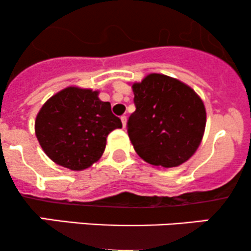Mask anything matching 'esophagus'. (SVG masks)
Here are the masks:
<instances>
[{"label":"esophagus","mask_w":251,"mask_h":251,"mask_svg":"<svg viewBox=\"0 0 251 251\" xmlns=\"http://www.w3.org/2000/svg\"><path fill=\"white\" fill-rule=\"evenodd\" d=\"M121 121H122L123 128H126V116H125V115H123V116H121Z\"/></svg>","instance_id":"esophagus-1"}]
</instances>
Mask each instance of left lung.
<instances>
[{"mask_svg":"<svg viewBox=\"0 0 251 251\" xmlns=\"http://www.w3.org/2000/svg\"><path fill=\"white\" fill-rule=\"evenodd\" d=\"M136 110L128 120L135 151L156 167H178L195 154L205 129L203 101L189 85L162 74L132 84Z\"/></svg>","mask_w":251,"mask_h":251,"instance_id":"1","label":"left lung"}]
</instances>
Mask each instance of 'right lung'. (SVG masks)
<instances>
[{"label": "right lung", "mask_w": 251, "mask_h": 251, "mask_svg": "<svg viewBox=\"0 0 251 251\" xmlns=\"http://www.w3.org/2000/svg\"><path fill=\"white\" fill-rule=\"evenodd\" d=\"M122 122L99 91L68 87L51 96L38 111L35 134L56 164L83 170L101 158L107 137Z\"/></svg>", "instance_id": "add662e5"}]
</instances>
